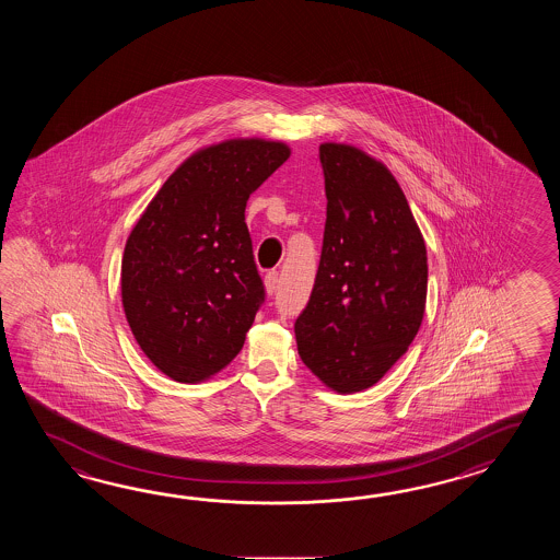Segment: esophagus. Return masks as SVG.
<instances>
[{"mask_svg":"<svg viewBox=\"0 0 560 560\" xmlns=\"http://www.w3.org/2000/svg\"><path fill=\"white\" fill-rule=\"evenodd\" d=\"M264 290L268 296H272L276 290H278V272H268L264 276Z\"/></svg>","mask_w":560,"mask_h":560,"instance_id":"esophagus-1","label":"esophagus"}]
</instances>
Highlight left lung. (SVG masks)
Here are the masks:
<instances>
[{"mask_svg": "<svg viewBox=\"0 0 560 560\" xmlns=\"http://www.w3.org/2000/svg\"><path fill=\"white\" fill-rule=\"evenodd\" d=\"M326 226L298 354L338 394L366 390L405 357L427 310V244L393 172L369 152L320 143Z\"/></svg>", "mask_w": 560, "mask_h": 560, "instance_id": "1", "label": "left lung"}]
</instances>
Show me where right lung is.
Here are the masks:
<instances>
[{
  "mask_svg": "<svg viewBox=\"0 0 560 560\" xmlns=\"http://www.w3.org/2000/svg\"><path fill=\"white\" fill-rule=\"evenodd\" d=\"M290 145L232 138L179 164L121 256V306L136 342L172 381H208L236 358L264 300L246 202Z\"/></svg>",
  "mask_w": 560,
  "mask_h": 560,
  "instance_id": "right-lung-1",
  "label": "right lung"
}]
</instances>
